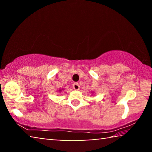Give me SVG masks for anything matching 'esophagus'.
Returning a JSON list of instances; mask_svg holds the SVG:
<instances>
[{"mask_svg":"<svg viewBox=\"0 0 152 152\" xmlns=\"http://www.w3.org/2000/svg\"><path fill=\"white\" fill-rule=\"evenodd\" d=\"M73 88L74 90H76V91H78V90L80 89V85L78 83H74L73 84Z\"/></svg>","mask_w":152,"mask_h":152,"instance_id":"obj_1","label":"esophagus"}]
</instances>
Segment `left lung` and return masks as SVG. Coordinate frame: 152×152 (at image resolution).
Returning <instances> with one entry per match:
<instances>
[{
    "label": "left lung",
    "mask_w": 152,
    "mask_h": 152,
    "mask_svg": "<svg viewBox=\"0 0 152 152\" xmlns=\"http://www.w3.org/2000/svg\"><path fill=\"white\" fill-rule=\"evenodd\" d=\"M92 93H93V92H92Z\"/></svg>",
    "instance_id": "1"
}]
</instances>
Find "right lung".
Returning a JSON list of instances; mask_svg holds the SVG:
<instances>
[{"label":"right lung","mask_w":152,"mask_h":152,"mask_svg":"<svg viewBox=\"0 0 152 152\" xmlns=\"http://www.w3.org/2000/svg\"><path fill=\"white\" fill-rule=\"evenodd\" d=\"M62 90H63V88H62V89H60V90H59V91H58V92H61V91H62Z\"/></svg>","instance_id":"obj_1"}]
</instances>
